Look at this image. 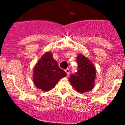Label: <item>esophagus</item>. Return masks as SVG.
Segmentation results:
<instances>
[{
    "instance_id": "obj_1",
    "label": "esophagus",
    "mask_w": 125,
    "mask_h": 125,
    "mask_svg": "<svg viewBox=\"0 0 125 125\" xmlns=\"http://www.w3.org/2000/svg\"><path fill=\"white\" fill-rule=\"evenodd\" d=\"M65 72H66V74H67V76H68V75L69 74V73H70V70H69V69L67 68L66 69H65Z\"/></svg>"
}]
</instances>
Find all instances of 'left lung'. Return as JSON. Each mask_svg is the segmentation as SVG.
I'll return each mask as SVG.
<instances>
[{
    "label": "left lung",
    "instance_id": "left-lung-1",
    "mask_svg": "<svg viewBox=\"0 0 125 125\" xmlns=\"http://www.w3.org/2000/svg\"><path fill=\"white\" fill-rule=\"evenodd\" d=\"M78 71L70 76L69 82L81 93L90 91L94 88L96 69L93 64L82 54L77 57Z\"/></svg>",
    "mask_w": 125,
    "mask_h": 125
}]
</instances>
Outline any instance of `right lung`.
Masks as SVG:
<instances>
[{"label":"right lung","mask_w":125,"mask_h":125,"mask_svg":"<svg viewBox=\"0 0 125 125\" xmlns=\"http://www.w3.org/2000/svg\"><path fill=\"white\" fill-rule=\"evenodd\" d=\"M33 82L39 89L47 91L56 86L59 79L66 76L57 62L53 59L52 54L47 52L42 56L34 68Z\"/></svg>","instance_id":"add662e5"}]
</instances>
